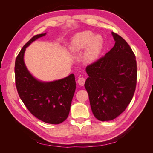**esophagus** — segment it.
<instances>
[{"instance_id":"34e87169","label":"esophagus","mask_w":153,"mask_h":153,"mask_svg":"<svg viewBox=\"0 0 153 153\" xmlns=\"http://www.w3.org/2000/svg\"><path fill=\"white\" fill-rule=\"evenodd\" d=\"M77 82H78L79 85H82V86H83L84 84H85V79L84 78V77H79V78L78 79V81H77Z\"/></svg>"}]
</instances>
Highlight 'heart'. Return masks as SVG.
I'll return each mask as SVG.
<instances>
[{"label": "heart", "instance_id": "1", "mask_svg": "<svg viewBox=\"0 0 153 153\" xmlns=\"http://www.w3.org/2000/svg\"><path fill=\"white\" fill-rule=\"evenodd\" d=\"M102 40L99 36H93L92 32L87 31L76 34L70 42V50L78 53L85 48L83 57L87 62H92L98 57L101 51Z\"/></svg>", "mask_w": 153, "mask_h": 153}]
</instances>
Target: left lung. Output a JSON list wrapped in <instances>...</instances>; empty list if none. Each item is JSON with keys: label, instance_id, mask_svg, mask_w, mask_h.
Returning <instances> with one entry per match:
<instances>
[{"label": "left lung", "instance_id": "left-lung-1", "mask_svg": "<svg viewBox=\"0 0 153 153\" xmlns=\"http://www.w3.org/2000/svg\"><path fill=\"white\" fill-rule=\"evenodd\" d=\"M113 48L86 68L85 87L97 119L108 121L124 111L134 95L137 70L135 56L128 43L112 32Z\"/></svg>", "mask_w": 153, "mask_h": 153}]
</instances>
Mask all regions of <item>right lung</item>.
<instances>
[{
	"label": "right lung",
	"mask_w": 153,
	"mask_h": 153,
	"mask_svg": "<svg viewBox=\"0 0 153 153\" xmlns=\"http://www.w3.org/2000/svg\"><path fill=\"white\" fill-rule=\"evenodd\" d=\"M45 34L35 35L22 47L15 62V82L19 97L31 114L45 123L58 124L69 114L76 87L74 74L53 82H41L31 76L24 62L25 48Z\"/></svg>",
	"instance_id": "add662e5"
}]
</instances>
